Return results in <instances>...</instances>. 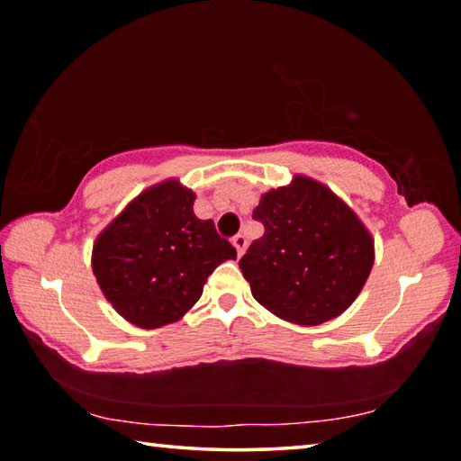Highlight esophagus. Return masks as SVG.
I'll use <instances>...</instances> for the list:
<instances>
[{"instance_id":"34e87169","label":"esophagus","mask_w":461,"mask_h":461,"mask_svg":"<svg viewBox=\"0 0 461 461\" xmlns=\"http://www.w3.org/2000/svg\"><path fill=\"white\" fill-rule=\"evenodd\" d=\"M231 244L236 246V249H238V256H241L246 252V246H248V240H246V236L244 233H238V236H233L231 238Z\"/></svg>"}]
</instances>
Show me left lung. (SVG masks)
I'll return each instance as SVG.
<instances>
[{"label":"left lung","instance_id":"1","mask_svg":"<svg viewBox=\"0 0 461 461\" xmlns=\"http://www.w3.org/2000/svg\"><path fill=\"white\" fill-rule=\"evenodd\" d=\"M264 236L241 256V275L270 313L321 325L352 305L374 264L370 233L327 186L296 176L254 209Z\"/></svg>","mask_w":461,"mask_h":461}]
</instances>
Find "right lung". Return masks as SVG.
I'll use <instances>...</instances> for the list:
<instances>
[{
  "label": "right lung",
  "mask_w": 461,
  "mask_h": 461,
  "mask_svg": "<svg viewBox=\"0 0 461 461\" xmlns=\"http://www.w3.org/2000/svg\"><path fill=\"white\" fill-rule=\"evenodd\" d=\"M193 201L176 181L156 185L93 246V272L105 299L142 330L181 319L199 301L207 276L238 256L212 220L193 213Z\"/></svg>",
  "instance_id": "right-lung-1"
}]
</instances>
